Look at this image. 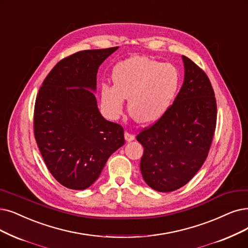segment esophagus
<instances>
[{
    "instance_id": "1",
    "label": "esophagus",
    "mask_w": 248,
    "mask_h": 248,
    "mask_svg": "<svg viewBox=\"0 0 248 248\" xmlns=\"http://www.w3.org/2000/svg\"><path fill=\"white\" fill-rule=\"evenodd\" d=\"M124 136H125V140H127V141H132L133 140H134V134H131L130 132H128V131H125V134H124Z\"/></svg>"
}]
</instances>
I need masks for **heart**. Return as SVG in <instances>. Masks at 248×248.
<instances>
[{"label": "heart", "mask_w": 248, "mask_h": 248, "mask_svg": "<svg viewBox=\"0 0 248 248\" xmlns=\"http://www.w3.org/2000/svg\"><path fill=\"white\" fill-rule=\"evenodd\" d=\"M114 85L102 87V105L111 118L120 116L125 98L137 122L152 123L169 108L179 86V73L170 63L134 56L119 63L113 73Z\"/></svg>", "instance_id": "obj_1"}]
</instances>
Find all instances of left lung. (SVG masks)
<instances>
[{"instance_id": "1", "label": "left lung", "mask_w": 248, "mask_h": 248, "mask_svg": "<svg viewBox=\"0 0 248 248\" xmlns=\"http://www.w3.org/2000/svg\"><path fill=\"white\" fill-rule=\"evenodd\" d=\"M185 76L166 113L137 134L143 148L140 171L146 184L160 192L184 186L209 154L217 124V102L209 77L182 56Z\"/></svg>"}]
</instances>
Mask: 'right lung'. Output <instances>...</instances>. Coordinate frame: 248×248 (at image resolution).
Returning <instances> with one entry per match:
<instances>
[{
  "label": "right lung",
  "mask_w": 248,
  "mask_h": 248,
  "mask_svg": "<svg viewBox=\"0 0 248 248\" xmlns=\"http://www.w3.org/2000/svg\"><path fill=\"white\" fill-rule=\"evenodd\" d=\"M119 46L68 56L47 74L36 95L34 137L48 171L63 186L90 187L124 142V129L101 115L93 92L100 65Z\"/></svg>",
  "instance_id": "obj_1"
}]
</instances>
